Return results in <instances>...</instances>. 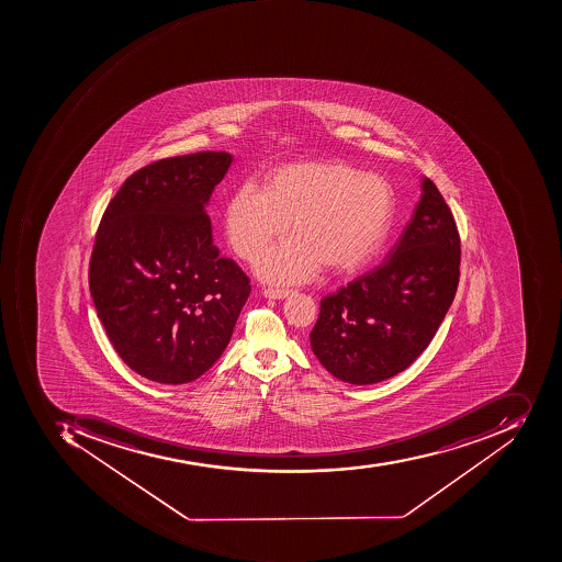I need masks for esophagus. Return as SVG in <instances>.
<instances>
[{
  "label": "esophagus",
  "instance_id": "1",
  "mask_svg": "<svg viewBox=\"0 0 562 562\" xmlns=\"http://www.w3.org/2000/svg\"><path fill=\"white\" fill-rule=\"evenodd\" d=\"M292 294L291 289H265L263 295L268 299H285Z\"/></svg>",
  "mask_w": 562,
  "mask_h": 562
}]
</instances>
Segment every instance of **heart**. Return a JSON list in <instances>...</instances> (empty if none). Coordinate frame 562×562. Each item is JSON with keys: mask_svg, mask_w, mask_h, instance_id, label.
<instances>
[{"mask_svg": "<svg viewBox=\"0 0 562 562\" xmlns=\"http://www.w3.org/2000/svg\"><path fill=\"white\" fill-rule=\"evenodd\" d=\"M395 212L390 182L347 164L302 162L268 178L267 188L243 184L225 210V236L239 258L256 261L291 222L294 239L260 263L270 282H304L325 263L353 270L380 248Z\"/></svg>", "mask_w": 562, "mask_h": 562, "instance_id": "b5f03b06", "label": "heart"}]
</instances>
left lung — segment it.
Here are the masks:
<instances>
[{"label":"left lung","instance_id":"obj_1","mask_svg":"<svg viewBox=\"0 0 562 562\" xmlns=\"http://www.w3.org/2000/svg\"><path fill=\"white\" fill-rule=\"evenodd\" d=\"M414 215L386 260L322 299L311 349L350 384L390 380L426 350L460 280L453 213L429 178Z\"/></svg>","mask_w":562,"mask_h":562}]
</instances>
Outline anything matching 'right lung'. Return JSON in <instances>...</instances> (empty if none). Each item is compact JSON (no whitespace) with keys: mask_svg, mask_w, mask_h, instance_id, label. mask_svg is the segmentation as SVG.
<instances>
[{"mask_svg":"<svg viewBox=\"0 0 562 562\" xmlns=\"http://www.w3.org/2000/svg\"><path fill=\"white\" fill-rule=\"evenodd\" d=\"M233 155L157 160L123 182L99 225L89 285L121 359L147 380L184 384L224 352L251 285L213 245L206 206Z\"/></svg>","mask_w":562,"mask_h":562,"instance_id":"1","label":"right lung"}]
</instances>
